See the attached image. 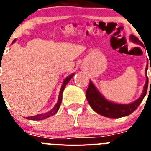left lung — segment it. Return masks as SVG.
<instances>
[{
	"label": "left lung",
	"mask_w": 151,
	"mask_h": 151,
	"mask_svg": "<svg viewBox=\"0 0 151 151\" xmlns=\"http://www.w3.org/2000/svg\"><path fill=\"white\" fill-rule=\"evenodd\" d=\"M131 40L133 42L137 43V44H141V45H143L141 42L134 35H131ZM147 68L148 65H147V68L145 69L147 81L141 97H139L137 100L134 101V103H130V104H117V103H112V102H109V101H107L98 92V90H96L93 82L90 81L88 88H87L86 91V97L90 106L92 107V109L96 112H97L99 115H103V116H106V117L108 118H112V119H117V118L127 116V115H130L131 113L134 112L137 109V107L139 106V105L141 104L143 99L145 98V95H146L147 91L148 77L147 75Z\"/></svg>",
	"instance_id": "obj_1"
}]
</instances>
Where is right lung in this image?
<instances>
[{
	"label": "right lung",
	"mask_w": 151,
	"mask_h": 151,
	"mask_svg": "<svg viewBox=\"0 0 151 151\" xmlns=\"http://www.w3.org/2000/svg\"><path fill=\"white\" fill-rule=\"evenodd\" d=\"M15 40H14L13 42H14ZM74 77V74H70V75L68 76V77H66V79L62 83V86H61V90H60V93H59V97H58V103H56V105L55 106L53 109L52 110H50L48 112H46V113H44V114H39V115H34V116H30V117H27V119H29V120H36V121H39V120H43L45 119H47L48 117H51L52 115H54L55 113H57L58 109H59V107L61 106V101H62V93H63V91L65 90V86L67 85V83L70 81L72 77ZM1 82V81H0ZM2 94V92H1V90L0 91V95Z\"/></svg>",
	"instance_id": "obj_1"
}]
</instances>
